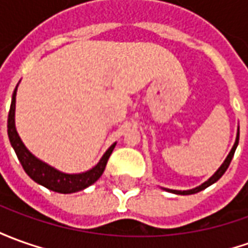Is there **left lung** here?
I'll list each match as a JSON object with an SVG mask.
<instances>
[{
  "label": "left lung",
  "instance_id": "8db88e82",
  "mask_svg": "<svg viewBox=\"0 0 248 248\" xmlns=\"http://www.w3.org/2000/svg\"><path fill=\"white\" fill-rule=\"evenodd\" d=\"M238 143H239V131H238V136H236V141H235V144H233V147H232L231 153L228 154L227 159L224 160V163H223L221 166L218 167L217 171L213 174L212 177L208 179L206 182H204L202 185H200L199 187H194V189H192V190H170V189H169V192L175 193V194H182V196H187V194H194V193L201 192V190H204L205 187H208V186H211V185H212V184H215V182L221 178V175H223V174H224L225 171H227V169H228V166H230V163H231L232 158H233V154H235V150H236V147H238Z\"/></svg>",
  "mask_w": 248,
  "mask_h": 248
}]
</instances>
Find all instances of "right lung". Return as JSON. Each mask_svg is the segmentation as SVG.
Instances as JSON below:
<instances>
[{"label":"right lung","instance_id":"add662e5","mask_svg":"<svg viewBox=\"0 0 248 248\" xmlns=\"http://www.w3.org/2000/svg\"><path fill=\"white\" fill-rule=\"evenodd\" d=\"M16 90L13 92L12 97V104H10L9 116H8V136L12 147L15 148L16 155L21 166L25 170V173L30 175L31 178L40 185L46 186L47 189L56 193H75L79 192L82 189L88 187L92 184H94L97 179L100 178L105 170L108 159L110 156V154L113 151L116 143L108 148V151L104 154L101 160L97 163V166L93 167L92 170H89L86 173L82 174H64L55 170L54 167L48 166L47 163H44L42 160H39L36 156L25 148L23 141L20 139V136L17 134L16 127H15V109H16Z\"/></svg>","mask_w":248,"mask_h":248}]
</instances>
